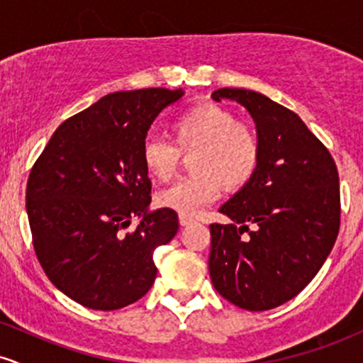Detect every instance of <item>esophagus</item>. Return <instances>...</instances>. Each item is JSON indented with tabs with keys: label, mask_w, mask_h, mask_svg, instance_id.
I'll use <instances>...</instances> for the list:
<instances>
[{
	"label": "esophagus",
	"mask_w": 363,
	"mask_h": 363,
	"mask_svg": "<svg viewBox=\"0 0 363 363\" xmlns=\"http://www.w3.org/2000/svg\"><path fill=\"white\" fill-rule=\"evenodd\" d=\"M193 222L194 220L191 218L189 215H179V223H181L182 227H187V225H191Z\"/></svg>",
	"instance_id": "esophagus-1"
}]
</instances>
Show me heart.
I'll return each mask as SVG.
<instances>
[{"label": "heart", "instance_id": "b5f03b06", "mask_svg": "<svg viewBox=\"0 0 363 363\" xmlns=\"http://www.w3.org/2000/svg\"><path fill=\"white\" fill-rule=\"evenodd\" d=\"M174 145L162 138L145 140L141 162L152 177L167 181L177 167L179 152L189 157L191 176L158 191L157 205L181 215H194L225 189L247 184L259 165L261 145L249 124L215 104H199L174 121Z\"/></svg>", "mask_w": 363, "mask_h": 363}]
</instances>
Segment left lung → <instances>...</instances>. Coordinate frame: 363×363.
I'll use <instances>...</instances> for the list:
<instances>
[{
  "label": "left lung",
  "mask_w": 363,
  "mask_h": 363,
  "mask_svg": "<svg viewBox=\"0 0 363 363\" xmlns=\"http://www.w3.org/2000/svg\"><path fill=\"white\" fill-rule=\"evenodd\" d=\"M211 99L240 104L261 145L256 174L218 210L232 223L210 225L211 283L240 309H274L309 285L335 245L338 169L306 123L266 95L218 89Z\"/></svg>",
  "instance_id": "left-lung-1"
}]
</instances>
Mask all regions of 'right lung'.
<instances>
[{
  "mask_svg": "<svg viewBox=\"0 0 363 363\" xmlns=\"http://www.w3.org/2000/svg\"><path fill=\"white\" fill-rule=\"evenodd\" d=\"M182 95H106L66 119L30 170L27 215L37 259L57 290L89 309L140 301L157 277L153 252L177 234L176 211L150 210L141 147L157 116ZM133 216L140 223L124 233Z\"/></svg>",
  "mask_w": 363,
  "mask_h": 363,
  "instance_id": "right-lung-1",
  "label": "right lung"
}]
</instances>
